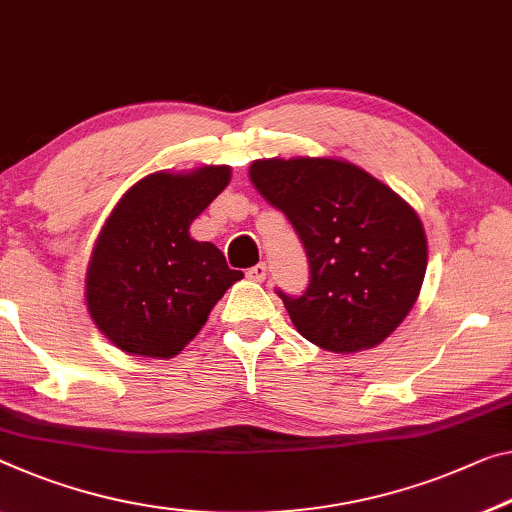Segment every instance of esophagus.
<instances>
[{
    "label": "esophagus",
    "instance_id": "1",
    "mask_svg": "<svg viewBox=\"0 0 512 512\" xmlns=\"http://www.w3.org/2000/svg\"><path fill=\"white\" fill-rule=\"evenodd\" d=\"M265 274H267V265H265V263H258V265L249 267V270H247V277H249L251 281H263Z\"/></svg>",
    "mask_w": 512,
    "mask_h": 512
}]
</instances>
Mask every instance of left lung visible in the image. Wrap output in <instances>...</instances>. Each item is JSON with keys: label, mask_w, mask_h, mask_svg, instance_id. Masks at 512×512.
I'll use <instances>...</instances> for the list:
<instances>
[{"label": "left lung", "mask_w": 512, "mask_h": 512, "mask_svg": "<svg viewBox=\"0 0 512 512\" xmlns=\"http://www.w3.org/2000/svg\"><path fill=\"white\" fill-rule=\"evenodd\" d=\"M249 178L306 251V290L277 288L297 332L329 352L384 341L426 277V233L416 212L364 169L329 157L256 160Z\"/></svg>", "instance_id": "8db88e82"}]
</instances>
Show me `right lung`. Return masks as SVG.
<instances>
[{
  "instance_id": "obj_1",
  "label": "right lung",
  "mask_w": 512,
  "mask_h": 512,
  "mask_svg": "<svg viewBox=\"0 0 512 512\" xmlns=\"http://www.w3.org/2000/svg\"><path fill=\"white\" fill-rule=\"evenodd\" d=\"M229 167L153 174L123 196L93 249L86 304L98 329L130 355L174 357L242 279L190 224L229 185Z\"/></svg>"
}]
</instances>
